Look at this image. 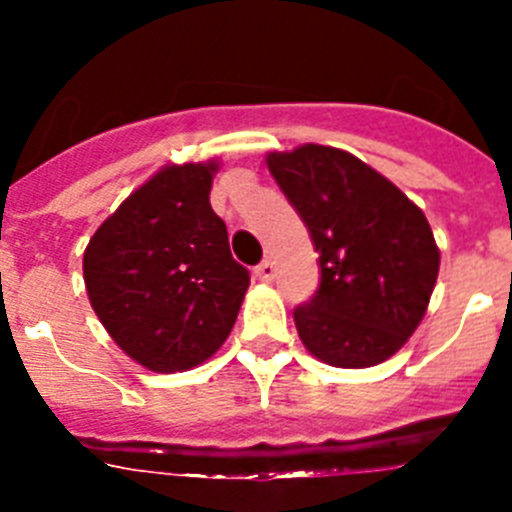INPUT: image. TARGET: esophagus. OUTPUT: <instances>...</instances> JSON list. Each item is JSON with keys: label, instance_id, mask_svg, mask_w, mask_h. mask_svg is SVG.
<instances>
[{"label": "esophagus", "instance_id": "1", "mask_svg": "<svg viewBox=\"0 0 512 512\" xmlns=\"http://www.w3.org/2000/svg\"><path fill=\"white\" fill-rule=\"evenodd\" d=\"M256 277H259L261 282H271V279L277 277V266H274V261H261V264L256 266Z\"/></svg>", "mask_w": 512, "mask_h": 512}]
</instances>
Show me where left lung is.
Wrapping results in <instances>:
<instances>
[{
	"instance_id": "1",
	"label": "left lung",
	"mask_w": 512,
	"mask_h": 512,
	"mask_svg": "<svg viewBox=\"0 0 512 512\" xmlns=\"http://www.w3.org/2000/svg\"><path fill=\"white\" fill-rule=\"evenodd\" d=\"M266 166L305 220L323 274L295 310L300 341L338 369L395 356L423 320L441 266L423 210L341 148L271 151Z\"/></svg>"
}]
</instances>
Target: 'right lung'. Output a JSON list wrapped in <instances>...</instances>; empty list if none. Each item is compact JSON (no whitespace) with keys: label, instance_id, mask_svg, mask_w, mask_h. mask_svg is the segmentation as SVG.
Listing matches in <instances>:
<instances>
[{"label":"right lung","instance_id":"obj_1","mask_svg":"<svg viewBox=\"0 0 512 512\" xmlns=\"http://www.w3.org/2000/svg\"><path fill=\"white\" fill-rule=\"evenodd\" d=\"M220 161L169 164L89 238L84 284L112 341L148 372H184L233 330L248 271L210 207Z\"/></svg>","mask_w":512,"mask_h":512}]
</instances>
